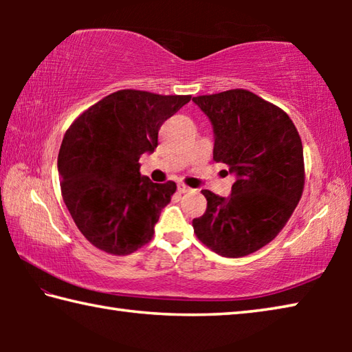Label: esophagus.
<instances>
[{
  "mask_svg": "<svg viewBox=\"0 0 352 352\" xmlns=\"http://www.w3.org/2000/svg\"><path fill=\"white\" fill-rule=\"evenodd\" d=\"M177 189H178V192H180V194H184V192H189V190H190V188H188V186H186V184H183V183H180V184H178V186H177Z\"/></svg>",
  "mask_w": 352,
  "mask_h": 352,
  "instance_id": "34e87169",
  "label": "esophagus"
}]
</instances>
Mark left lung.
I'll list each match as a JSON object with an SVG mask.
<instances>
[{
  "instance_id": "left-lung-1",
  "label": "left lung",
  "mask_w": 352,
  "mask_h": 352,
  "mask_svg": "<svg viewBox=\"0 0 352 352\" xmlns=\"http://www.w3.org/2000/svg\"><path fill=\"white\" fill-rule=\"evenodd\" d=\"M210 119L214 162L236 177L231 195L204 189L206 211L194 233L225 258L267 245L287 223L305 188L302 144L292 119L247 90L192 98Z\"/></svg>"
}]
</instances>
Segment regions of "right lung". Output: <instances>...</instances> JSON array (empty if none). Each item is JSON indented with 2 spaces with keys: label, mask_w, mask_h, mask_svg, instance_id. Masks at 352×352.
I'll return each instance as SVG.
<instances>
[{
  "label": "right lung",
  "mask_w": 352,
  "mask_h": 352,
  "mask_svg": "<svg viewBox=\"0 0 352 352\" xmlns=\"http://www.w3.org/2000/svg\"><path fill=\"white\" fill-rule=\"evenodd\" d=\"M189 100L121 90L83 111L67 130L57 160L63 201L96 248L126 256L153 237L177 184L141 175L140 158L153 153L160 127Z\"/></svg>",
  "instance_id": "1"
}]
</instances>
